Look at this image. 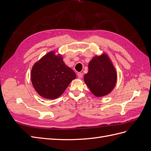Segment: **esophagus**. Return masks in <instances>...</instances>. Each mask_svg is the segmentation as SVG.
<instances>
[{"mask_svg": "<svg viewBox=\"0 0 151 151\" xmlns=\"http://www.w3.org/2000/svg\"><path fill=\"white\" fill-rule=\"evenodd\" d=\"M77 76H78L79 78H82V77H83V73H81V72H79L78 74H77Z\"/></svg>", "mask_w": 151, "mask_h": 151, "instance_id": "obj_1", "label": "esophagus"}]
</instances>
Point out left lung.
<instances>
[{
    "label": "left lung",
    "mask_w": 151,
    "mask_h": 151,
    "mask_svg": "<svg viewBox=\"0 0 151 151\" xmlns=\"http://www.w3.org/2000/svg\"><path fill=\"white\" fill-rule=\"evenodd\" d=\"M88 67L84 79L92 93L101 97L110 93L116 84V73L106 55L93 58Z\"/></svg>",
    "instance_id": "obj_1"
}]
</instances>
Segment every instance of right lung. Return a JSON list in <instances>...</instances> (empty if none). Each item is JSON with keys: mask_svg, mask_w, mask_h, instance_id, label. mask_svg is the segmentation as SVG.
Masks as SVG:
<instances>
[{"mask_svg": "<svg viewBox=\"0 0 151 151\" xmlns=\"http://www.w3.org/2000/svg\"><path fill=\"white\" fill-rule=\"evenodd\" d=\"M76 77L61 56L54 52L48 53L33 65L31 78L35 90L45 98L55 99L61 96L71 81Z\"/></svg>", "mask_w": 151, "mask_h": 151, "instance_id": "add662e5", "label": "right lung"}]
</instances>
